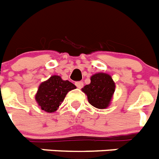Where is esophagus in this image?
I'll return each instance as SVG.
<instances>
[{
  "label": "esophagus",
  "instance_id": "esophagus-1",
  "mask_svg": "<svg viewBox=\"0 0 159 159\" xmlns=\"http://www.w3.org/2000/svg\"><path fill=\"white\" fill-rule=\"evenodd\" d=\"M75 85L77 86V88H78V89H81V88H83L84 83L83 82H76Z\"/></svg>",
  "mask_w": 159,
  "mask_h": 159
}]
</instances>
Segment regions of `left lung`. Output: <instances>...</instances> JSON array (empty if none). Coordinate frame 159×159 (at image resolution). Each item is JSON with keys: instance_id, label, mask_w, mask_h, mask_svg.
I'll return each instance as SVG.
<instances>
[{"instance_id": "left-lung-1", "label": "left lung", "mask_w": 159, "mask_h": 159, "mask_svg": "<svg viewBox=\"0 0 159 159\" xmlns=\"http://www.w3.org/2000/svg\"><path fill=\"white\" fill-rule=\"evenodd\" d=\"M89 84L82 88L87 95L88 101L92 106L98 109H106L111 104L115 92V82L107 73H96L90 78Z\"/></svg>"}]
</instances>
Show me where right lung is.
Returning <instances> with one entry per match:
<instances>
[{"mask_svg":"<svg viewBox=\"0 0 159 159\" xmlns=\"http://www.w3.org/2000/svg\"><path fill=\"white\" fill-rule=\"evenodd\" d=\"M76 86L68 80H63L59 75H52L39 86L35 100L42 110L46 112H55L64 101L66 95Z\"/></svg>","mask_w":159,"mask_h":159,"instance_id":"obj_1","label":"right lung"}]
</instances>
